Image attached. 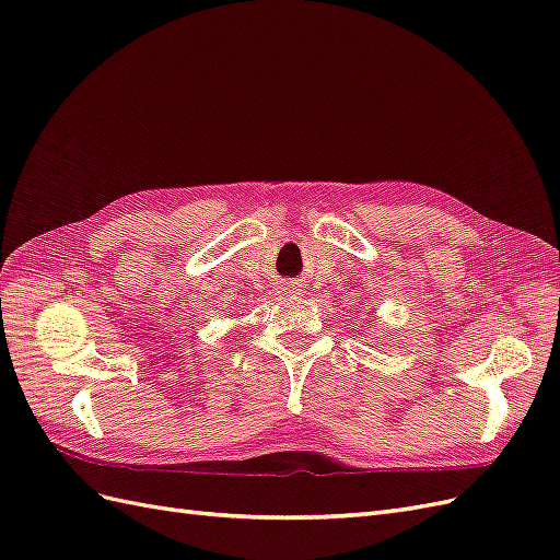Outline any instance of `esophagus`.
Segmentation results:
<instances>
[{"label": "esophagus", "mask_w": 560, "mask_h": 560, "mask_svg": "<svg viewBox=\"0 0 560 560\" xmlns=\"http://www.w3.org/2000/svg\"><path fill=\"white\" fill-rule=\"evenodd\" d=\"M292 294H294V290H292Z\"/></svg>", "instance_id": "34e87169"}]
</instances>
